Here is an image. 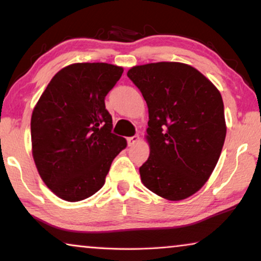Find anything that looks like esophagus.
<instances>
[{
  "instance_id": "34e87169",
  "label": "esophagus",
  "mask_w": 261,
  "mask_h": 261,
  "mask_svg": "<svg viewBox=\"0 0 261 261\" xmlns=\"http://www.w3.org/2000/svg\"><path fill=\"white\" fill-rule=\"evenodd\" d=\"M139 140H140V137H139L138 134H135V135H133V137H130V138H128V139H127L128 145H129V146H133V145H135Z\"/></svg>"
}]
</instances>
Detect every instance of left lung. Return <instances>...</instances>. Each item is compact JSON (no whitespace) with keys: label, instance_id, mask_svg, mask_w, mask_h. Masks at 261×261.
<instances>
[{"label":"left lung","instance_id":"obj_1","mask_svg":"<svg viewBox=\"0 0 261 261\" xmlns=\"http://www.w3.org/2000/svg\"><path fill=\"white\" fill-rule=\"evenodd\" d=\"M127 76L148 107L149 156L139 169L142 184L169 201L190 197L209 179L222 151V96L204 74L183 63L133 66Z\"/></svg>","mask_w":261,"mask_h":261}]
</instances>
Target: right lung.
Segmentation results:
<instances>
[{"label": "right lung", "instance_id": "1", "mask_svg": "<svg viewBox=\"0 0 261 261\" xmlns=\"http://www.w3.org/2000/svg\"><path fill=\"white\" fill-rule=\"evenodd\" d=\"M123 67L76 63L52 78L31 119L32 154L41 179L56 196L78 202L96 194L126 139L112 133L105 98Z\"/></svg>", "mask_w": 261, "mask_h": 261}]
</instances>
